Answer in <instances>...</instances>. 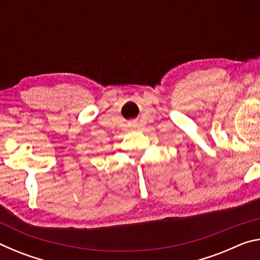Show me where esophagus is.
<instances>
[{
	"instance_id": "34e87169",
	"label": "esophagus",
	"mask_w": 260,
	"mask_h": 260,
	"mask_svg": "<svg viewBox=\"0 0 260 260\" xmlns=\"http://www.w3.org/2000/svg\"><path fill=\"white\" fill-rule=\"evenodd\" d=\"M128 126H129V127H132V128H135V126H136V122H135V121H131L129 124H128Z\"/></svg>"
}]
</instances>
